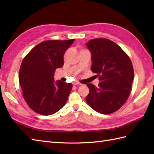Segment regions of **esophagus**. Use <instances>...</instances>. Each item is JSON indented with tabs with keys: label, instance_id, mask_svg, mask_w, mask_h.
I'll use <instances>...</instances> for the list:
<instances>
[{
	"label": "esophagus",
	"instance_id": "obj_1",
	"mask_svg": "<svg viewBox=\"0 0 154 154\" xmlns=\"http://www.w3.org/2000/svg\"><path fill=\"white\" fill-rule=\"evenodd\" d=\"M73 85H79L80 83L79 82H77V81H75V82H73Z\"/></svg>",
	"mask_w": 154,
	"mask_h": 154
}]
</instances>
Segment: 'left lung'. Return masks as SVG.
Instances as JSON below:
<instances>
[{
  "instance_id": "8db88e82",
  "label": "left lung",
  "mask_w": 154,
  "mask_h": 154,
  "mask_svg": "<svg viewBox=\"0 0 154 154\" xmlns=\"http://www.w3.org/2000/svg\"><path fill=\"white\" fill-rule=\"evenodd\" d=\"M86 45L91 54V70L100 81L98 87L87 85L86 102L100 114L112 113L130 95L134 76L131 60L119 45L106 38L93 39Z\"/></svg>"
}]
</instances>
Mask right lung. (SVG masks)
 Wrapping results in <instances>:
<instances>
[{"instance_id": "obj_1", "label": "right lung", "mask_w": 154, "mask_h": 154, "mask_svg": "<svg viewBox=\"0 0 154 154\" xmlns=\"http://www.w3.org/2000/svg\"><path fill=\"white\" fill-rule=\"evenodd\" d=\"M74 40L41 42L23 60L19 83L23 97L34 112L51 115L66 103L73 85L60 80L55 81L54 76L55 69L63 65L65 52Z\"/></svg>"}]
</instances>
